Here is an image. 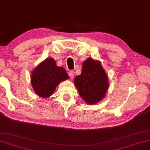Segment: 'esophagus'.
Listing matches in <instances>:
<instances>
[{
    "label": "esophagus",
    "instance_id": "1",
    "mask_svg": "<svg viewBox=\"0 0 150 150\" xmlns=\"http://www.w3.org/2000/svg\"><path fill=\"white\" fill-rule=\"evenodd\" d=\"M74 75H75V73L73 72V71H69V77H70V78H71V79H73V77H74Z\"/></svg>",
    "mask_w": 150,
    "mask_h": 150
}]
</instances>
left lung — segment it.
I'll return each mask as SVG.
<instances>
[{"mask_svg":"<svg viewBox=\"0 0 150 150\" xmlns=\"http://www.w3.org/2000/svg\"><path fill=\"white\" fill-rule=\"evenodd\" d=\"M74 84L80 96L89 105L101 101L109 88L108 75L101 62L92 58L83 62L81 74L75 78Z\"/></svg>","mask_w":150,"mask_h":150,"instance_id":"1","label":"left lung"}]
</instances>
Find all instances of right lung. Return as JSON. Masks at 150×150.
Here are the masks:
<instances>
[{
	"label": "right lung",
	"mask_w": 150,
	"mask_h": 150,
	"mask_svg": "<svg viewBox=\"0 0 150 150\" xmlns=\"http://www.w3.org/2000/svg\"><path fill=\"white\" fill-rule=\"evenodd\" d=\"M68 79L69 75L65 69L58 67L52 58H48L33 70L31 84L38 96L46 98L53 94L60 83Z\"/></svg>",
	"instance_id": "1"
}]
</instances>
